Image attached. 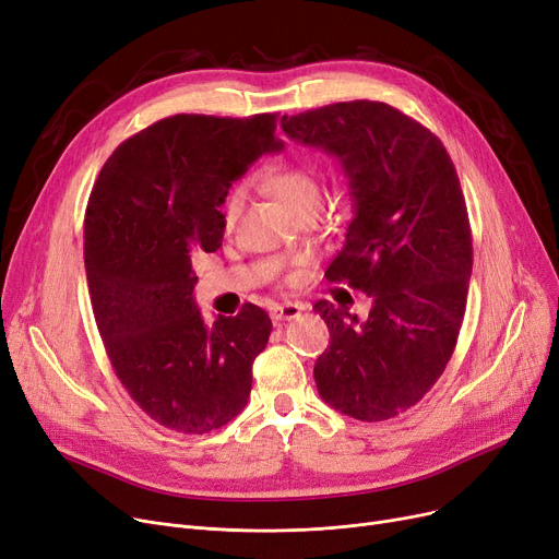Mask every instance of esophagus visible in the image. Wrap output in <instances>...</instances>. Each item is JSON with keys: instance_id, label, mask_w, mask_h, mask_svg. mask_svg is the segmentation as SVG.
<instances>
[{"instance_id": "esophagus-1", "label": "esophagus", "mask_w": 559, "mask_h": 559, "mask_svg": "<svg viewBox=\"0 0 559 559\" xmlns=\"http://www.w3.org/2000/svg\"><path fill=\"white\" fill-rule=\"evenodd\" d=\"M304 310V306L301 304H293V301H287V304H278V306H274L272 308V320L274 322H287V320H295V318H299V312Z\"/></svg>"}]
</instances>
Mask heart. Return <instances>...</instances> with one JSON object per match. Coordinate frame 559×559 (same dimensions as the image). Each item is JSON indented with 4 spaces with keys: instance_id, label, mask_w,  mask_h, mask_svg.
<instances>
[{
    "instance_id": "b5f03b06",
    "label": "heart",
    "mask_w": 559,
    "mask_h": 559,
    "mask_svg": "<svg viewBox=\"0 0 559 559\" xmlns=\"http://www.w3.org/2000/svg\"><path fill=\"white\" fill-rule=\"evenodd\" d=\"M258 182L272 193V197L293 214H299L304 210H318L322 203V182L310 171L308 166H281L272 168V171H264ZM247 205V187L237 185L230 189L226 197L224 210H222V222L224 230H233L241 210Z\"/></svg>"
}]
</instances>
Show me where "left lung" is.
<instances>
[{"label": "left lung", "mask_w": 559, "mask_h": 559, "mask_svg": "<svg viewBox=\"0 0 559 559\" xmlns=\"http://www.w3.org/2000/svg\"><path fill=\"white\" fill-rule=\"evenodd\" d=\"M281 128L343 166L354 216L324 276L372 301L366 320L312 306L331 333L312 370L320 397L362 423L395 418L439 381L464 322L473 237L456 168L439 136L385 103H335Z\"/></svg>", "instance_id": "obj_1"}]
</instances>
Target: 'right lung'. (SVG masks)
Returning a JSON list of instances; mask_svg holds the SVG:
<instances>
[{
  "label": "right lung",
  "mask_w": 559,
  "mask_h": 559,
  "mask_svg": "<svg viewBox=\"0 0 559 559\" xmlns=\"http://www.w3.org/2000/svg\"><path fill=\"white\" fill-rule=\"evenodd\" d=\"M278 114H178L123 141L93 185L84 264L95 324L116 377L155 423L207 433L247 406L272 320L245 304L203 320L191 258L222 247V203L264 153Z\"/></svg>",
  "instance_id": "1"
}]
</instances>
